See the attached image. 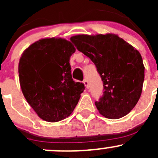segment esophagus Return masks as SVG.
I'll use <instances>...</instances> for the list:
<instances>
[{
  "instance_id": "esophagus-1",
  "label": "esophagus",
  "mask_w": 158,
  "mask_h": 158,
  "mask_svg": "<svg viewBox=\"0 0 158 158\" xmlns=\"http://www.w3.org/2000/svg\"><path fill=\"white\" fill-rule=\"evenodd\" d=\"M83 83H84V85H85V86L86 87V89H89V82H88V80H87L86 79H84V80H83Z\"/></svg>"
}]
</instances>
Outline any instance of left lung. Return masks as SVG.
Segmentation results:
<instances>
[{
	"label": "left lung",
	"instance_id": "left-lung-1",
	"mask_svg": "<svg viewBox=\"0 0 158 158\" xmlns=\"http://www.w3.org/2000/svg\"><path fill=\"white\" fill-rule=\"evenodd\" d=\"M70 40L95 65L103 82V95L95 102L106 118L117 119L136 106L142 91L144 66L140 52L114 34L77 35Z\"/></svg>",
	"mask_w": 158,
	"mask_h": 158
}]
</instances>
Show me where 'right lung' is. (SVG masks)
<instances>
[{"instance_id":"add662e5","label":"right lung","mask_w":158,"mask_h":158,"mask_svg":"<svg viewBox=\"0 0 158 158\" xmlns=\"http://www.w3.org/2000/svg\"><path fill=\"white\" fill-rule=\"evenodd\" d=\"M71 42L61 38L42 39L30 45L19 62L22 92L40 118L56 122L73 111L85 85L73 79Z\"/></svg>"}]
</instances>
